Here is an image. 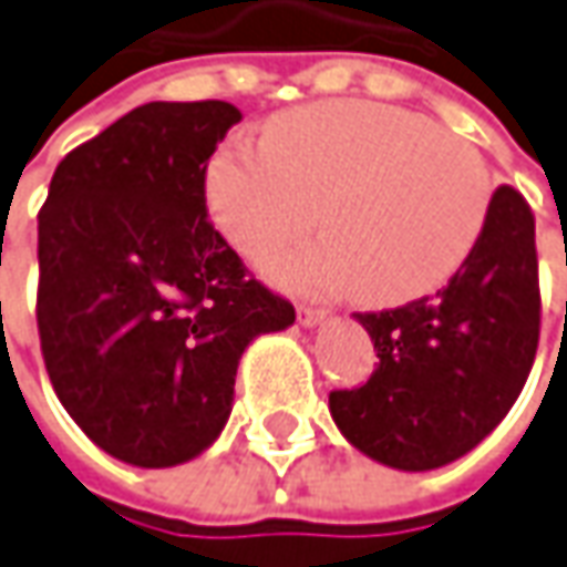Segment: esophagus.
<instances>
[{"label": "esophagus", "mask_w": 567, "mask_h": 567, "mask_svg": "<svg viewBox=\"0 0 567 567\" xmlns=\"http://www.w3.org/2000/svg\"><path fill=\"white\" fill-rule=\"evenodd\" d=\"M326 310H316V307H307V303H300L298 307V322L303 329H316V326H322L326 322Z\"/></svg>", "instance_id": "obj_1"}]
</instances>
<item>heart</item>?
<instances>
[{
    "instance_id": "1",
    "label": "heart",
    "mask_w": 567,
    "mask_h": 567,
    "mask_svg": "<svg viewBox=\"0 0 567 567\" xmlns=\"http://www.w3.org/2000/svg\"><path fill=\"white\" fill-rule=\"evenodd\" d=\"M207 207L248 257L282 248L319 219L332 233L279 254L267 272L295 291L357 288L379 307L446 285L491 210L484 157L403 107L319 102L233 136L214 154Z\"/></svg>"
}]
</instances>
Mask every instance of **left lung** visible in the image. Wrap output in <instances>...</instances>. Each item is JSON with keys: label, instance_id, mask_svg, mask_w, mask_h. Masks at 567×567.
I'll use <instances>...</instances> for the list:
<instances>
[{"label": "left lung", "instance_id": "8db88e82", "mask_svg": "<svg viewBox=\"0 0 567 567\" xmlns=\"http://www.w3.org/2000/svg\"><path fill=\"white\" fill-rule=\"evenodd\" d=\"M353 319L379 363L363 388L329 394L348 444L400 472H431L475 450L522 394L540 338L525 198L496 188L468 260L434 298Z\"/></svg>", "mask_w": 567, "mask_h": 567}]
</instances>
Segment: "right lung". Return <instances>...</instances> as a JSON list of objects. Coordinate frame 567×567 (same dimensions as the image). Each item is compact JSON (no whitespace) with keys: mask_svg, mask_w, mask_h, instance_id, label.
<instances>
[{"mask_svg":"<svg viewBox=\"0 0 567 567\" xmlns=\"http://www.w3.org/2000/svg\"><path fill=\"white\" fill-rule=\"evenodd\" d=\"M241 111L148 102L55 167L37 322L61 406L107 456L171 468L226 429L238 360L295 307L207 223L204 173Z\"/></svg>","mask_w":567,"mask_h":567,"instance_id":"1","label":"right lung"}]
</instances>
